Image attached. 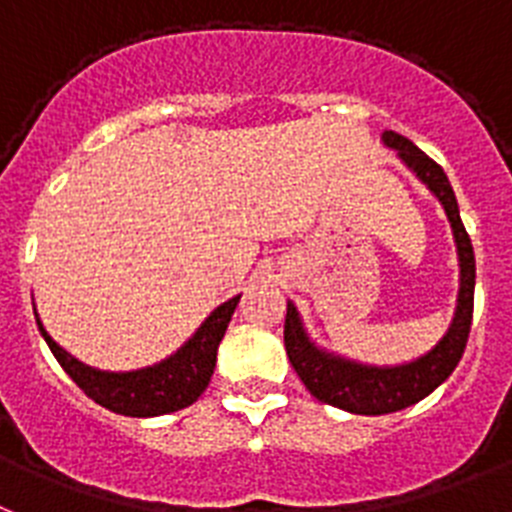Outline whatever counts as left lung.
<instances>
[{
    "label": "left lung",
    "instance_id": "8db88e82",
    "mask_svg": "<svg viewBox=\"0 0 512 512\" xmlns=\"http://www.w3.org/2000/svg\"><path fill=\"white\" fill-rule=\"evenodd\" d=\"M382 143L398 153L406 169L414 171L416 179L440 200L445 216L450 221L458 252V299L455 312L445 336L427 351L403 364H362L346 359L341 354L317 346L304 328L302 315L294 302L286 304V325H283V341L289 354L291 367L296 369L304 388L315 395L317 401L349 411V414L380 416L393 414L406 406H414L427 398L435 388L453 375V369L461 362L466 349L468 330H471V315H474V283H476V260L474 247L461 221L458 200L450 187L445 171L437 166L424 150L416 148L409 137L398 135L393 130L382 132Z\"/></svg>",
    "mask_w": 512,
    "mask_h": 512
}]
</instances>
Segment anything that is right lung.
Instances as JSON below:
<instances>
[{"label": "right lung", "mask_w": 512, "mask_h": 512, "mask_svg": "<svg viewBox=\"0 0 512 512\" xmlns=\"http://www.w3.org/2000/svg\"><path fill=\"white\" fill-rule=\"evenodd\" d=\"M242 294L223 302L205 317V322L192 333L190 341H184L182 349L161 359L158 364H150L132 372H109V369H96L75 359L72 354L59 346L54 338L46 333L44 322L36 312V325L41 330L44 341L49 343L51 354L57 356L62 369L72 377L77 388L96 401L103 409L114 411L122 416H161L171 411L187 409L205 393L213 369H216L218 343L229 328L231 315Z\"/></svg>", "instance_id": "obj_1"}]
</instances>
